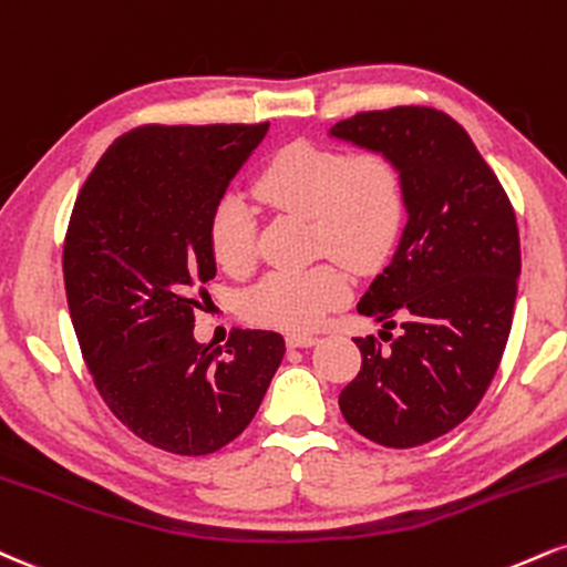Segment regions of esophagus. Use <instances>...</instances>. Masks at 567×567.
Returning a JSON list of instances; mask_svg holds the SVG:
<instances>
[{"mask_svg":"<svg viewBox=\"0 0 567 567\" xmlns=\"http://www.w3.org/2000/svg\"><path fill=\"white\" fill-rule=\"evenodd\" d=\"M317 336H309V332H290L288 346L290 349H309V346L317 343Z\"/></svg>","mask_w":567,"mask_h":567,"instance_id":"34e87169","label":"esophagus"}]
</instances>
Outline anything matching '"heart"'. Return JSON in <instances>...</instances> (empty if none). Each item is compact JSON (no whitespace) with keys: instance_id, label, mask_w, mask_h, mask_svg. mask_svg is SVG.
Instances as JSON below:
<instances>
[{"instance_id":"b5f03b06","label":"heart","mask_w":567,"mask_h":567,"mask_svg":"<svg viewBox=\"0 0 567 567\" xmlns=\"http://www.w3.org/2000/svg\"><path fill=\"white\" fill-rule=\"evenodd\" d=\"M256 197L279 214L309 216L313 254H332L353 269H374L391 256L406 218V187L388 155H351L298 142L266 163ZM208 243L229 275L256 264V216L240 195H224L210 210ZM346 266L330 258L306 271H275L245 296L250 322L288 332L313 330L349 298Z\"/></svg>"}]
</instances>
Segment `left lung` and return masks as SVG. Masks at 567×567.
Returning a JSON list of instances; mask_svg holds the SVG:
<instances>
[{
	"instance_id": "8db88e82",
	"label": "left lung",
	"mask_w": 567,
	"mask_h": 567,
	"mask_svg": "<svg viewBox=\"0 0 567 567\" xmlns=\"http://www.w3.org/2000/svg\"><path fill=\"white\" fill-rule=\"evenodd\" d=\"M330 136L393 158L406 187L395 254L359 301L383 327L404 317V332L385 351L357 338L361 372L340 412L380 446H420L478 406L502 361L520 277L513 203L465 128L433 107L359 113Z\"/></svg>"
}]
</instances>
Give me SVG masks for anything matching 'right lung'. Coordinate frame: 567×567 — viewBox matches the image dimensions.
Masks as SVG:
<instances>
[{
  "label": "right lung",
  "instance_id": "right-lung-1",
  "mask_svg": "<svg viewBox=\"0 0 567 567\" xmlns=\"http://www.w3.org/2000/svg\"><path fill=\"white\" fill-rule=\"evenodd\" d=\"M269 124L140 126L105 150L68 224V309L94 385L134 435L200 456L235 441L285 357L271 330L197 343L210 210Z\"/></svg>",
  "mask_w": 567,
  "mask_h": 567
}]
</instances>
